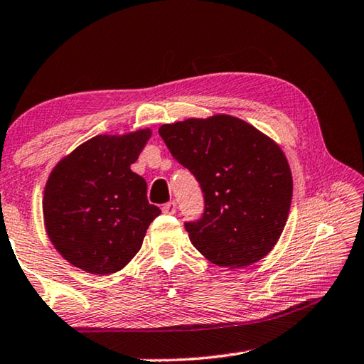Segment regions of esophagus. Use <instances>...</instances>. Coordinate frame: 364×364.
I'll return each mask as SVG.
<instances>
[{"label": "esophagus", "instance_id": "34e87169", "mask_svg": "<svg viewBox=\"0 0 364 364\" xmlns=\"http://www.w3.org/2000/svg\"><path fill=\"white\" fill-rule=\"evenodd\" d=\"M162 211H164V213H167V215H175L176 213V202L171 200V202L164 203Z\"/></svg>", "mask_w": 364, "mask_h": 364}]
</instances>
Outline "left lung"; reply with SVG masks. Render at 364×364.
I'll return each mask as SVG.
<instances>
[{
    "mask_svg": "<svg viewBox=\"0 0 364 364\" xmlns=\"http://www.w3.org/2000/svg\"><path fill=\"white\" fill-rule=\"evenodd\" d=\"M159 135L202 188L203 215L184 224L193 245L220 267L262 259L280 239L293 197L279 144L229 114L164 124Z\"/></svg>",
    "mask_w": 364,
    "mask_h": 364,
    "instance_id": "obj_1",
    "label": "left lung"
}]
</instances>
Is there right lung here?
<instances>
[{"label":"right lung","instance_id":"obj_1","mask_svg":"<svg viewBox=\"0 0 364 364\" xmlns=\"http://www.w3.org/2000/svg\"><path fill=\"white\" fill-rule=\"evenodd\" d=\"M151 129L97 135L71 151L50 171L44 188V226L52 245L75 267L109 275L141 248L159 207L146 181L130 170Z\"/></svg>","mask_w":364,"mask_h":364}]
</instances>
